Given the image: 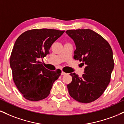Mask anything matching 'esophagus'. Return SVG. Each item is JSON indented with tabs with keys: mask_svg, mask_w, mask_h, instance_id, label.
Wrapping results in <instances>:
<instances>
[{
	"mask_svg": "<svg viewBox=\"0 0 124 124\" xmlns=\"http://www.w3.org/2000/svg\"><path fill=\"white\" fill-rule=\"evenodd\" d=\"M66 73H65V72H64L62 71V73H61V75H66Z\"/></svg>",
	"mask_w": 124,
	"mask_h": 124,
	"instance_id": "obj_1",
	"label": "esophagus"
}]
</instances>
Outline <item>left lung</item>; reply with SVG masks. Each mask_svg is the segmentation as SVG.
Masks as SVG:
<instances>
[{
    "label": "left lung",
    "mask_w": 124,
    "mask_h": 124,
    "mask_svg": "<svg viewBox=\"0 0 124 124\" xmlns=\"http://www.w3.org/2000/svg\"><path fill=\"white\" fill-rule=\"evenodd\" d=\"M66 33L76 45L74 59L86 66L81 78L70 74L72 80L67 85L69 95L80 103H91L103 94L110 82L114 66L111 47L92 30H69Z\"/></svg>",
    "instance_id": "obj_1"
}]
</instances>
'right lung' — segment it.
<instances>
[{
    "label": "right lung",
    "instance_id": "1",
    "mask_svg": "<svg viewBox=\"0 0 124 124\" xmlns=\"http://www.w3.org/2000/svg\"><path fill=\"white\" fill-rule=\"evenodd\" d=\"M64 32L47 28L30 30L16 41L10 65L14 82L25 99L36 101L47 97L54 82L60 76L61 70H48L39 59L49 54L51 45Z\"/></svg>",
    "mask_w": 124,
    "mask_h": 124
}]
</instances>
